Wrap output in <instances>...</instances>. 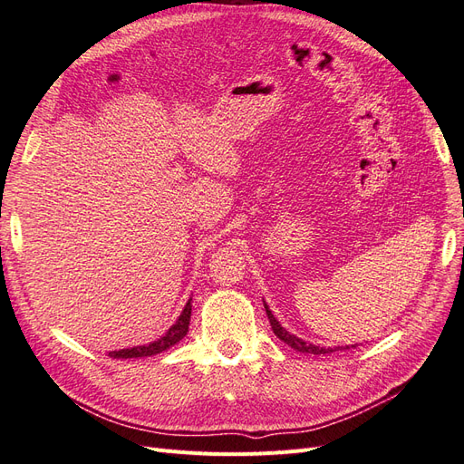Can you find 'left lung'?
Segmentation results:
<instances>
[{
  "instance_id": "8db88e82",
  "label": "left lung",
  "mask_w": 464,
  "mask_h": 464,
  "mask_svg": "<svg viewBox=\"0 0 464 464\" xmlns=\"http://www.w3.org/2000/svg\"><path fill=\"white\" fill-rule=\"evenodd\" d=\"M263 305H265L266 317H269L273 333L278 336L280 341L286 343V344L292 346L294 350H298V353H310V354H329V353H333V348H319V346H315V344H310V343H305V341L298 339L296 334H290V333L276 321V317H275L273 312L269 310V305H266L265 302H263ZM346 348H350V346H346Z\"/></svg>"
}]
</instances>
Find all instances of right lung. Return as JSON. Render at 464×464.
<instances>
[{
  "mask_svg": "<svg viewBox=\"0 0 464 464\" xmlns=\"http://www.w3.org/2000/svg\"><path fill=\"white\" fill-rule=\"evenodd\" d=\"M189 319H191V298L188 300L184 312H181L178 321L174 323L170 329L166 331L164 336H160L159 341H154V343L145 344V346L111 350L108 356H111V358H143V356L160 354V353H164V350H168V348L178 344L181 339H184V336L188 334V329H189Z\"/></svg>",
  "mask_w": 464,
  "mask_h": 464,
  "instance_id": "right-lung-1",
  "label": "right lung"
}]
</instances>
